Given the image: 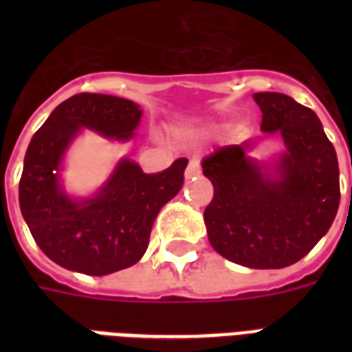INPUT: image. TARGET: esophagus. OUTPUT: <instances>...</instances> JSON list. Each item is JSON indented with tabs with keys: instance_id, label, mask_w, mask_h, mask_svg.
<instances>
[{
	"instance_id": "1",
	"label": "esophagus",
	"mask_w": 352,
	"mask_h": 352,
	"mask_svg": "<svg viewBox=\"0 0 352 352\" xmlns=\"http://www.w3.org/2000/svg\"><path fill=\"white\" fill-rule=\"evenodd\" d=\"M199 173H201V164H199V159L197 157H192V159H190V162H188L184 175H186V179H192V177L199 175Z\"/></svg>"
}]
</instances>
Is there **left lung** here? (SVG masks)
I'll list each match as a JSON object with an SVG mask.
<instances>
[{"instance_id": "8db88e82", "label": "left lung", "mask_w": 352, "mask_h": 352, "mask_svg": "<svg viewBox=\"0 0 352 352\" xmlns=\"http://www.w3.org/2000/svg\"><path fill=\"white\" fill-rule=\"evenodd\" d=\"M261 129L279 133L287 151L272 181L246 146L217 148L203 160L214 184L204 210L210 245L248 268L294 265L316 246L340 206L336 151L318 115L281 93H256Z\"/></svg>"}]
</instances>
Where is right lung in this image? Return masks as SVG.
Listing matches in <instances>:
<instances>
[{"mask_svg": "<svg viewBox=\"0 0 352 352\" xmlns=\"http://www.w3.org/2000/svg\"><path fill=\"white\" fill-rule=\"evenodd\" d=\"M140 115L126 98L80 93L62 102L30 140L19 208L36 245L60 267L106 276L135 265L148 248L157 214L182 188L188 159L159 173H144L126 159L95 199L76 203L62 192L58 168L80 127L126 140Z\"/></svg>", "mask_w": 352, "mask_h": 352, "instance_id": "1", "label": "right lung"}]
</instances>
